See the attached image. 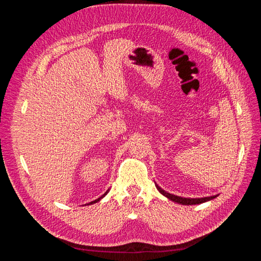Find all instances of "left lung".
Returning <instances> with one entry per match:
<instances>
[{"label": "left lung", "mask_w": 261, "mask_h": 261, "mask_svg": "<svg viewBox=\"0 0 261 261\" xmlns=\"http://www.w3.org/2000/svg\"><path fill=\"white\" fill-rule=\"evenodd\" d=\"M155 187L158 191H159L163 196L168 197V198L172 201H175L177 203H180V204H186V206H189V204H198V203H202V202H206L208 200H211L213 198H216L217 196H211V197H204V198H183V197H178V196H175V195H172V194H169L165 191H163L162 188H160L159 186H158L155 184Z\"/></svg>", "instance_id": "1"}]
</instances>
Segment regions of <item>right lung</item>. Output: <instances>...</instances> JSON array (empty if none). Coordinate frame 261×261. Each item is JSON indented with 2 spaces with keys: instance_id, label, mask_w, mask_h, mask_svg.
<instances>
[{
  "instance_id": "obj_1",
  "label": "right lung",
  "mask_w": 261,
  "mask_h": 261,
  "mask_svg": "<svg viewBox=\"0 0 261 261\" xmlns=\"http://www.w3.org/2000/svg\"><path fill=\"white\" fill-rule=\"evenodd\" d=\"M107 194H108V192H107V193H105V195H102V196H101V197H99V198H98V199H96V200H93V201H91V202H89V203H88V204H91V203H96V202H98V201H99V200H100V199H102V198H103V197H105V196H106V195H107Z\"/></svg>"
}]
</instances>
